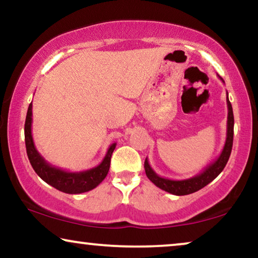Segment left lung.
I'll return each mask as SVG.
<instances>
[{"mask_svg": "<svg viewBox=\"0 0 258 258\" xmlns=\"http://www.w3.org/2000/svg\"><path fill=\"white\" fill-rule=\"evenodd\" d=\"M221 79V77H220ZM222 82H224L223 79H221ZM227 105H228V121H227V139L223 147V150L220 154L216 160L213 163H210L207 168H204L203 171H201L199 175L186 179H170L161 177L150 167L149 162L146 158L144 161V169H146L147 177L154 183L158 188L172 194L176 196L189 195L195 191H199L207 184H209L211 181H214L218 175L223 170L225 164L230 157L231 149H232V141H234V112H232V107L230 101L228 97L227 91Z\"/></svg>", "mask_w": 258, "mask_h": 258, "instance_id": "1", "label": "left lung"}]
</instances>
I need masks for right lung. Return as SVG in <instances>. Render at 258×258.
Instances as JSON below:
<instances>
[{
  "mask_svg": "<svg viewBox=\"0 0 258 258\" xmlns=\"http://www.w3.org/2000/svg\"><path fill=\"white\" fill-rule=\"evenodd\" d=\"M31 123H33V103L29 104L27 111L26 123H24V140H26L27 155L31 167L45 183L66 194H82L96 188L105 178L110 168L111 155L116 148V143H112L108 148L103 161L97 167L79 172L67 171L48 163L38 153L31 135Z\"/></svg>",
  "mask_w": 258,
  "mask_h": 258,
  "instance_id": "1",
  "label": "right lung"
}]
</instances>
